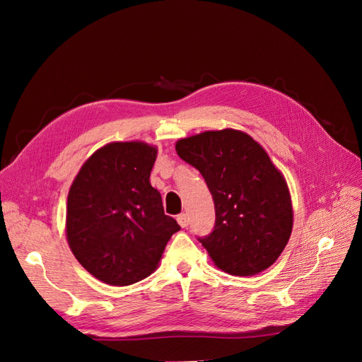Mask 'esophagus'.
<instances>
[{"instance_id":"esophagus-1","label":"esophagus","mask_w":362,"mask_h":362,"mask_svg":"<svg viewBox=\"0 0 362 362\" xmlns=\"http://www.w3.org/2000/svg\"><path fill=\"white\" fill-rule=\"evenodd\" d=\"M177 221H178L181 228H187L189 226V217H187V214H184V213L178 214L177 216Z\"/></svg>"}]
</instances>
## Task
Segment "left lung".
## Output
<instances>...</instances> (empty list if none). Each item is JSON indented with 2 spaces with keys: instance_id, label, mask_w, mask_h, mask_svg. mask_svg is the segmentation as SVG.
Segmentation results:
<instances>
[{
  "instance_id": "obj_1",
  "label": "left lung",
  "mask_w": 362,
  "mask_h": 362,
  "mask_svg": "<svg viewBox=\"0 0 362 362\" xmlns=\"http://www.w3.org/2000/svg\"><path fill=\"white\" fill-rule=\"evenodd\" d=\"M175 149L213 194L216 225L199 242L214 266L235 276L269 269L288 243L293 206L286 178L264 148L225 128L180 139Z\"/></svg>"
}]
</instances>
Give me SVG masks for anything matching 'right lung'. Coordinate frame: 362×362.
<instances>
[{
	"mask_svg": "<svg viewBox=\"0 0 362 362\" xmlns=\"http://www.w3.org/2000/svg\"><path fill=\"white\" fill-rule=\"evenodd\" d=\"M157 148L112 141L84 161L69 189L66 238L80 264L108 286L125 287L154 272L181 226L164 214L149 177Z\"/></svg>",
	"mask_w": 362,
	"mask_h": 362,
	"instance_id": "add662e5",
	"label": "right lung"
}]
</instances>
